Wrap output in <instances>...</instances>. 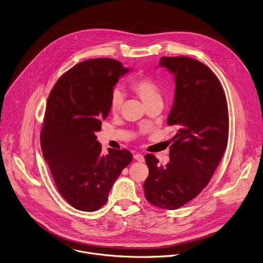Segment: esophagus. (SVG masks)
Segmentation results:
<instances>
[{
	"label": "esophagus",
	"mask_w": 263,
	"mask_h": 263,
	"mask_svg": "<svg viewBox=\"0 0 263 263\" xmlns=\"http://www.w3.org/2000/svg\"><path fill=\"white\" fill-rule=\"evenodd\" d=\"M134 158H135L137 161H140V162L144 161V157H143L142 155H140V154H136V155H134Z\"/></svg>",
	"instance_id": "34e87169"
}]
</instances>
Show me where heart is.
<instances>
[{
  "mask_svg": "<svg viewBox=\"0 0 263 263\" xmlns=\"http://www.w3.org/2000/svg\"><path fill=\"white\" fill-rule=\"evenodd\" d=\"M130 89L141 99V101L149 106L155 103L161 102V92L158 82L149 77L144 75H138L132 79L130 82ZM124 103V95L119 88H115L109 97L108 106L109 110L112 114H117L122 108Z\"/></svg>",
  "mask_w": 263,
  "mask_h": 263,
  "instance_id": "heart-1",
  "label": "heart"
}]
</instances>
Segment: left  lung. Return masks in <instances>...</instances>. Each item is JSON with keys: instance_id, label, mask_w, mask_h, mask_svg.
Masks as SVG:
<instances>
[{"instance_id": "obj_1", "label": "left lung", "mask_w": 263, "mask_h": 263, "mask_svg": "<svg viewBox=\"0 0 263 263\" xmlns=\"http://www.w3.org/2000/svg\"><path fill=\"white\" fill-rule=\"evenodd\" d=\"M159 65L175 75L167 125L177 133L165 166L158 165L154 155H145L149 174L143 187L153 205L177 210L210 183L228 145L229 110L219 80L203 63L180 55L161 57Z\"/></svg>"}]
</instances>
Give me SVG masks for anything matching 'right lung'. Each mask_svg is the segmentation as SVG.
<instances>
[{
  "mask_svg": "<svg viewBox=\"0 0 263 263\" xmlns=\"http://www.w3.org/2000/svg\"><path fill=\"white\" fill-rule=\"evenodd\" d=\"M127 72L114 59L86 60L65 72L50 92L42 152L57 189L76 210L105 205L115 181L132 160L127 149L108 148L103 155L96 136L109 112L114 86Z\"/></svg>",
  "mask_w": 263,
  "mask_h": 263,
  "instance_id": "right-lung-1",
  "label": "right lung"
}]
</instances>
